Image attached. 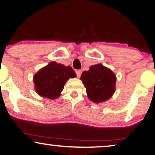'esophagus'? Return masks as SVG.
Masks as SVG:
<instances>
[{"mask_svg":"<svg viewBox=\"0 0 155 155\" xmlns=\"http://www.w3.org/2000/svg\"><path fill=\"white\" fill-rule=\"evenodd\" d=\"M81 73H82L81 70H76V76H77V77H80L81 75Z\"/></svg>","mask_w":155,"mask_h":155,"instance_id":"1","label":"esophagus"}]
</instances>
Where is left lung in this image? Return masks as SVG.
Instances as JSON below:
<instances>
[{"mask_svg": "<svg viewBox=\"0 0 155 155\" xmlns=\"http://www.w3.org/2000/svg\"><path fill=\"white\" fill-rule=\"evenodd\" d=\"M116 76L101 64L90 66L82 73L81 80L86 87L88 98L94 103L108 100L115 91Z\"/></svg>", "mask_w": 155, "mask_h": 155, "instance_id": "8db88e82", "label": "left lung"}]
</instances>
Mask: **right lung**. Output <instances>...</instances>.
<instances>
[{
  "label": "right lung",
  "instance_id": "add662e5",
  "mask_svg": "<svg viewBox=\"0 0 155 155\" xmlns=\"http://www.w3.org/2000/svg\"><path fill=\"white\" fill-rule=\"evenodd\" d=\"M76 76L70 66H66L52 61L34 75L35 89L43 97L56 99L63 91L66 81Z\"/></svg>",
  "mask_w": 155,
  "mask_h": 155
}]
</instances>
